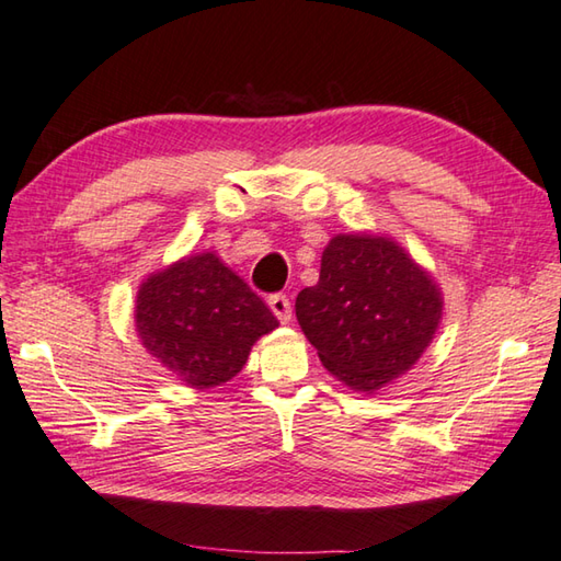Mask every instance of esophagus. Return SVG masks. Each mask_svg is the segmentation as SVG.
Listing matches in <instances>:
<instances>
[{"mask_svg": "<svg viewBox=\"0 0 561 561\" xmlns=\"http://www.w3.org/2000/svg\"><path fill=\"white\" fill-rule=\"evenodd\" d=\"M268 306L273 310V316L278 318L280 322H288L293 316V308H290V300L288 296H283V293H275V296L268 298Z\"/></svg>", "mask_w": 561, "mask_h": 561, "instance_id": "34e87169", "label": "esophagus"}]
</instances>
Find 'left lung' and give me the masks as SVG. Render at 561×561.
Masks as SVG:
<instances>
[{"instance_id":"1","label":"left lung","mask_w":561,"mask_h":561,"mask_svg":"<svg viewBox=\"0 0 561 561\" xmlns=\"http://www.w3.org/2000/svg\"><path fill=\"white\" fill-rule=\"evenodd\" d=\"M296 316L330 375L371 394L424 355L444 298L387 236L340 233L322 251L320 280L298 293Z\"/></svg>"}]
</instances>
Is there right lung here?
I'll return each mask as SVG.
<instances>
[{
    "label": "right lung",
    "instance_id": "right-lung-1",
    "mask_svg": "<svg viewBox=\"0 0 561 561\" xmlns=\"http://www.w3.org/2000/svg\"><path fill=\"white\" fill-rule=\"evenodd\" d=\"M275 328L268 306L209 251L147 275L137 290L140 342L194 389L219 387L239 375L253 342Z\"/></svg>",
    "mask_w": 561,
    "mask_h": 561
}]
</instances>
